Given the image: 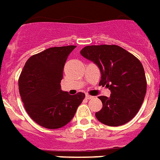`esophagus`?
Masks as SVG:
<instances>
[{
  "instance_id": "esophagus-1",
  "label": "esophagus",
  "mask_w": 160,
  "mask_h": 160,
  "mask_svg": "<svg viewBox=\"0 0 160 160\" xmlns=\"http://www.w3.org/2000/svg\"><path fill=\"white\" fill-rule=\"evenodd\" d=\"M85 98H86L87 99H92L93 97V96H91V95H89V94H86V95H85Z\"/></svg>"
}]
</instances>
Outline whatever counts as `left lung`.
<instances>
[{
    "label": "left lung",
    "instance_id": "left-lung-1",
    "mask_svg": "<svg viewBox=\"0 0 160 160\" xmlns=\"http://www.w3.org/2000/svg\"><path fill=\"white\" fill-rule=\"evenodd\" d=\"M84 58L98 66L99 85L111 90L109 98L99 96L102 108L95 113L102 124L118 127L128 122L141 108L146 93V79L141 62L117 45H92L80 51Z\"/></svg>",
    "mask_w": 160,
    "mask_h": 160
}]
</instances>
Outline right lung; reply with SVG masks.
<instances>
[{"instance_id": "right-lung-1", "label": "right lung", "mask_w": 160, "mask_h": 160, "mask_svg": "<svg viewBox=\"0 0 160 160\" xmlns=\"http://www.w3.org/2000/svg\"><path fill=\"white\" fill-rule=\"evenodd\" d=\"M76 47L50 48L32 56L19 76V93L26 112L48 129H58L70 122L85 97L81 92L70 95L61 89L65 63Z\"/></svg>"}]
</instances>
